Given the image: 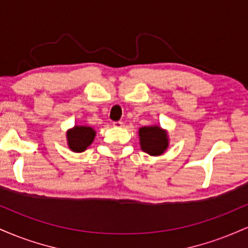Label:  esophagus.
<instances>
[{
	"instance_id": "34e87169",
	"label": "esophagus",
	"mask_w": 248,
	"mask_h": 248,
	"mask_svg": "<svg viewBox=\"0 0 248 248\" xmlns=\"http://www.w3.org/2000/svg\"><path fill=\"white\" fill-rule=\"evenodd\" d=\"M113 126H114V127H122V126H124V122H122V121H114V122H113Z\"/></svg>"
}]
</instances>
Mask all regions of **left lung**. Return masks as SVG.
<instances>
[{
    "instance_id": "obj_1",
    "label": "left lung",
    "mask_w": 248,
    "mask_h": 248,
    "mask_svg": "<svg viewBox=\"0 0 248 248\" xmlns=\"http://www.w3.org/2000/svg\"><path fill=\"white\" fill-rule=\"evenodd\" d=\"M140 143L141 149L149 155L157 156L164 153L168 147L167 133L158 126L140 128Z\"/></svg>"
}]
</instances>
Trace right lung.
Masks as SVG:
<instances>
[{"label":"right lung","mask_w":248,"mask_h":248,"mask_svg":"<svg viewBox=\"0 0 248 248\" xmlns=\"http://www.w3.org/2000/svg\"><path fill=\"white\" fill-rule=\"evenodd\" d=\"M95 130L91 127L77 126L67 133V141L71 150L76 153L84 152L94 140Z\"/></svg>","instance_id":"add662e5"}]
</instances>
